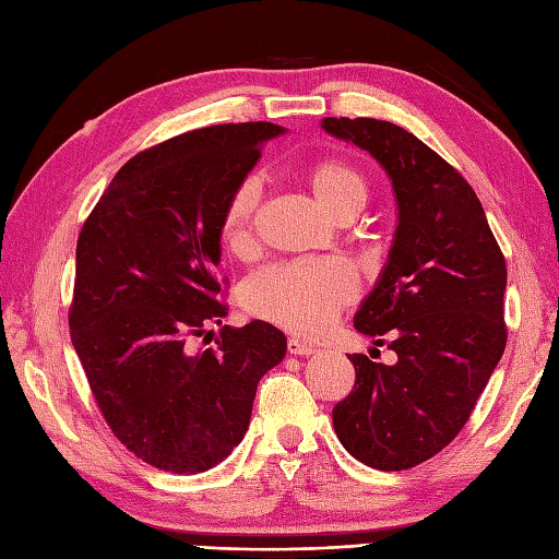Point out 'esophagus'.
Segmentation results:
<instances>
[{
	"mask_svg": "<svg viewBox=\"0 0 559 559\" xmlns=\"http://www.w3.org/2000/svg\"><path fill=\"white\" fill-rule=\"evenodd\" d=\"M317 348L310 346V343L298 341V338H288V353L290 355H300V358H307V355H312Z\"/></svg>",
	"mask_w": 559,
	"mask_h": 559,
	"instance_id": "34e87169",
	"label": "esophagus"
}]
</instances>
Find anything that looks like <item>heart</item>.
Listing matches in <instances>:
<instances>
[{
  "instance_id": "obj_1",
  "label": "heart",
  "mask_w": 559,
  "mask_h": 559,
  "mask_svg": "<svg viewBox=\"0 0 559 559\" xmlns=\"http://www.w3.org/2000/svg\"><path fill=\"white\" fill-rule=\"evenodd\" d=\"M305 185L326 216L346 221L367 201L365 177L346 160H319L305 170ZM261 182L247 177L233 189L223 209V240L230 252L247 254L254 247ZM358 295L355 271L341 259L286 261L257 271L242 286V305L249 314L288 329L293 334L314 336Z\"/></svg>"
}]
</instances>
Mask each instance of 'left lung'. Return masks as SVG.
<instances>
[{"label": "left lung", "mask_w": 559, "mask_h": 559, "mask_svg": "<svg viewBox=\"0 0 559 559\" xmlns=\"http://www.w3.org/2000/svg\"><path fill=\"white\" fill-rule=\"evenodd\" d=\"M322 129L382 165L396 230L353 326L396 353L348 355L355 386L334 430L365 466L403 471L432 459L471 418L507 346V264L471 185L406 129L326 117Z\"/></svg>", "instance_id": "left-lung-1"}]
</instances>
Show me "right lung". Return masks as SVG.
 <instances>
[{
  "label": "right lung",
  "mask_w": 559,
  "mask_h": 559,
  "mask_svg": "<svg viewBox=\"0 0 559 559\" xmlns=\"http://www.w3.org/2000/svg\"><path fill=\"white\" fill-rule=\"evenodd\" d=\"M281 134L216 124L139 153L79 235L71 343L117 439L160 471L218 466L242 442L259 379L286 358L283 331L261 319L223 326L216 350L185 346L225 317L223 209Z\"/></svg>",
  "instance_id": "obj_1"
}]
</instances>
